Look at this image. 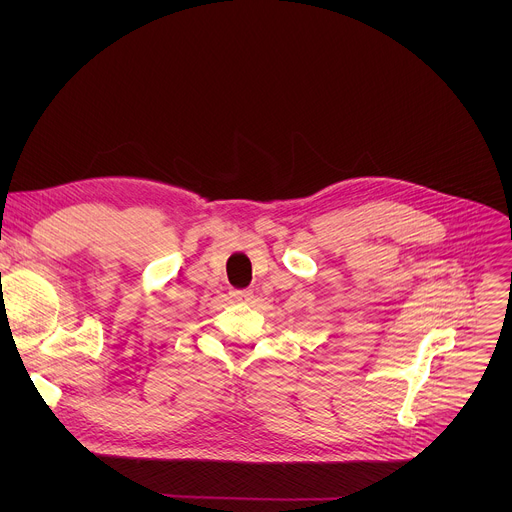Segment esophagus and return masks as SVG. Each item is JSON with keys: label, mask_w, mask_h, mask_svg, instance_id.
<instances>
[{"label": "esophagus", "mask_w": 512, "mask_h": 512, "mask_svg": "<svg viewBox=\"0 0 512 512\" xmlns=\"http://www.w3.org/2000/svg\"><path fill=\"white\" fill-rule=\"evenodd\" d=\"M231 298L235 302H249L253 298V291L251 289H237V291H231Z\"/></svg>", "instance_id": "1"}]
</instances>
